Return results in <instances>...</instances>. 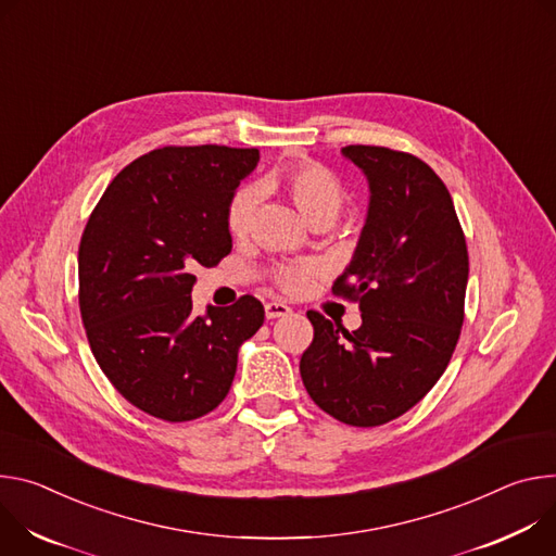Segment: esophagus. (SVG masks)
<instances>
[{"mask_svg": "<svg viewBox=\"0 0 556 556\" xmlns=\"http://www.w3.org/2000/svg\"><path fill=\"white\" fill-rule=\"evenodd\" d=\"M287 314H291V306H287L285 302H267V304H265V316H267V320L282 318V316H287Z\"/></svg>", "mask_w": 556, "mask_h": 556, "instance_id": "esophagus-1", "label": "esophagus"}]
</instances>
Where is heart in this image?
Segmentation results:
<instances>
[{
	"label": "heart",
	"mask_w": 556,
	"mask_h": 556,
	"mask_svg": "<svg viewBox=\"0 0 556 556\" xmlns=\"http://www.w3.org/2000/svg\"><path fill=\"white\" fill-rule=\"evenodd\" d=\"M261 190L287 194L300 216L314 227H325L333 223L344 205V190L340 180L318 163L304 161L282 172H276L263 180ZM256 205L258 197L254 190H242L231 199L227 210V227L231 236L240 238L252 229ZM316 274L318 267L314 263L287 265L276 271V282L289 293H300L312 285Z\"/></svg>",
	"instance_id": "heart-1"
}]
</instances>
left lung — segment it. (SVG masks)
<instances>
[{
    "mask_svg": "<svg viewBox=\"0 0 556 556\" xmlns=\"http://www.w3.org/2000/svg\"><path fill=\"white\" fill-rule=\"evenodd\" d=\"M368 182V210L333 293L355 300L346 331L309 312L300 357L306 393L351 426H380L413 408L446 371L464 323L468 250L442 178L413 154L342 148Z\"/></svg>",
    "mask_w": 556,
    "mask_h": 556,
    "instance_id": "obj_1",
    "label": "left lung"
}]
</instances>
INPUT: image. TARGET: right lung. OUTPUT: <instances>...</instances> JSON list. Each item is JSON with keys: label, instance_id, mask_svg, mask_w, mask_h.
<instances>
[{"label": "right lung", "instance_id": "1", "mask_svg": "<svg viewBox=\"0 0 556 556\" xmlns=\"http://www.w3.org/2000/svg\"><path fill=\"white\" fill-rule=\"evenodd\" d=\"M258 150L161 148L123 167L79 244V306L112 387L165 421L214 410L236 376L238 349L265 320L254 295L192 314L194 269L231 252L227 210Z\"/></svg>", "mask_w": 556, "mask_h": 556}]
</instances>
